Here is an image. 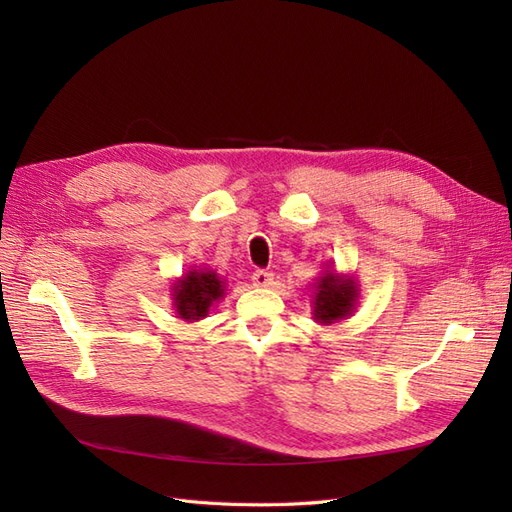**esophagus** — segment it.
I'll return each mask as SVG.
<instances>
[{
	"label": "esophagus",
	"instance_id": "34e87169",
	"mask_svg": "<svg viewBox=\"0 0 512 512\" xmlns=\"http://www.w3.org/2000/svg\"><path fill=\"white\" fill-rule=\"evenodd\" d=\"M252 282H254V286H258V288H267V286L273 284V273H269V271H265V269H256L254 275H252Z\"/></svg>",
	"mask_w": 512,
	"mask_h": 512
}]
</instances>
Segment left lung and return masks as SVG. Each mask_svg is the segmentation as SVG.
<instances>
[{
  "label": "left lung",
  "instance_id": "left-lung-1",
  "mask_svg": "<svg viewBox=\"0 0 512 512\" xmlns=\"http://www.w3.org/2000/svg\"><path fill=\"white\" fill-rule=\"evenodd\" d=\"M356 297L359 292L350 277L324 271L314 292V318L322 324L344 320L354 312Z\"/></svg>",
  "mask_w": 512,
  "mask_h": 512
}]
</instances>
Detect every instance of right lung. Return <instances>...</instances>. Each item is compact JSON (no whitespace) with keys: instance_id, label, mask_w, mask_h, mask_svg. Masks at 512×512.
Masks as SVG:
<instances>
[{"instance_id":"obj_1","label":"right lung","mask_w":512,"mask_h":512,"mask_svg":"<svg viewBox=\"0 0 512 512\" xmlns=\"http://www.w3.org/2000/svg\"><path fill=\"white\" fill-rule=\"evenodd\" d=\"M224 297V282L215 271H196L192 269L188 275L173 286V299L179 318L196 322L209 314L213 303Z\"/></svg>"}]
</instances>
